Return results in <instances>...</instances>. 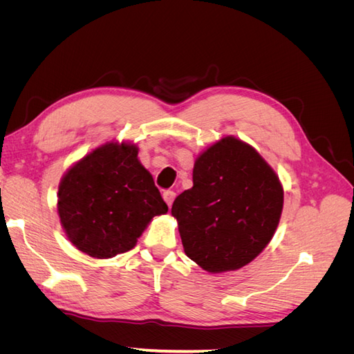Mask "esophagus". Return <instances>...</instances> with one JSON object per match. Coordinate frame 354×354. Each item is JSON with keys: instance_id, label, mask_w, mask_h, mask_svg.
Here are the masks:
<instances>
[{"instance_id": "1", "label": "esophagus", "mask_w": 354, "mask_h": 354, "mask_svg": "<svg viewBox=\"0 0 354 354\" xmlns=\"http://www.w3.org/2000/svg\"><path fill=\"white\" fill-rule=\"evenodd\" d=\"M164 201L167 202V205L168 207H171V205H173V202H174V198H176V194H174V192L173 190H165L164 192Z\"/></svg>"}]
</instances>
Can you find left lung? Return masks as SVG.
Listing matches in <instances>:
<instances>
[{
	"instance_id": "left-lung-1",
	"label": "left lung",
	"mask_w": 354,
	"mask_h": 354,
	"mask_svg": "<svg viewBox=\"0 0 354 354\" xmlns=\"http://www.w3.org/2000/svg\"><path fill=\"white\" fill-rule=\"evenodd\" d=\"M192 178L171 208L186 255L208 273L251 263L282 216L279 176L251 145L226 136L198 155Z\"/></svg>"
}]
</instances>
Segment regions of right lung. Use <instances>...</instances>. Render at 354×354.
Segmentation results:
<instances>
[{
  "label": "right lung",
  "instance_id": "obj_1",
  "mask_svg": "<svg viewBox=\"0 0 354 354\" xmlns=\"http://www.w3.org/2000/svg\"><path fill=\"white\" fill-rule=\"evenodd\" d=\"M167 211L133 142H104L72 164L59 183L62 227L93 259L133 250L153 217Z\"/></svg>",
  "mask_w": 354,
  "mask_h": 354
}]
</instances>
